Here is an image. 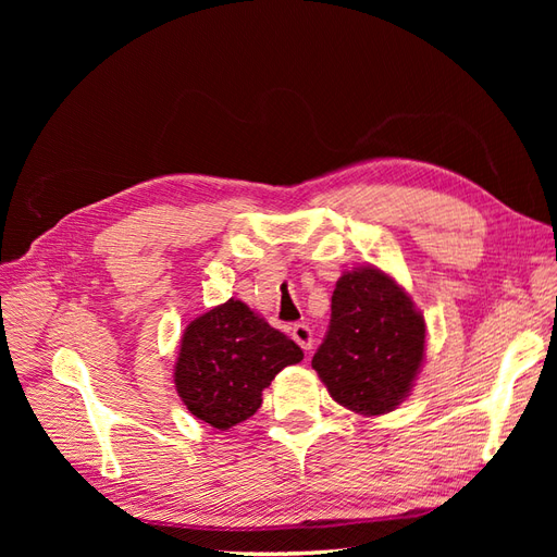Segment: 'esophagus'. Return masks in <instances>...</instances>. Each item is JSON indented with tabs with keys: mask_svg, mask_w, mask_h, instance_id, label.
Wrapping results in <instances>:
<instances>
[{
	"mask_svg": "<svg viewBox=\"0 0 557 557\" xmlns=\"http://www.w3.org/2000/svg\"><path fill=\"white\" fill-rule=\"evenodd\" d=\"M293 339L305 348V350H311V346H313V330L309 327V325H305V323H297V325H293Z\"/></svg>",
	"mask_w": 557,
	"mask_h": 557,
	"instance_id": "34e87169",
	"label": "esophagus"
}]
</instances>
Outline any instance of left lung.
<instances>
[{
    "mask_svg": "<svg viewBox=\"0 0 557 557\" xmlns=\"http://www.w3.org/2000/svg\"><path fill=\"white\" fill-rule=\"evenodd\" d=\"M425 356V320L411 297L376 267L346 272L311 360L334 401L362 413L393 411L409 395Z\"/></svg>",
    "mask_w": 557,
    "mask_h": 557,
    "instance_id": "left-lung-1",
    "label": "left lung"
}]
</instances>
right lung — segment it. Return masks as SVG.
<instances>
[{"label":"right lung","mask_w":557,"mask_h":557,"mask_svg":"<svg viewBox=\"0 0 557 557\" xmlns=\"http://www.w3.org/2000/svg\"><path fill=\"white\" fill-rule=\"evenodd\" d=\"M305 352L244 301L230 299L188 325L174 383L185 407L215 430L244 423L260 409L262 391Z\"/></svg>","instance_id":"add662e5"}]
</instances>
